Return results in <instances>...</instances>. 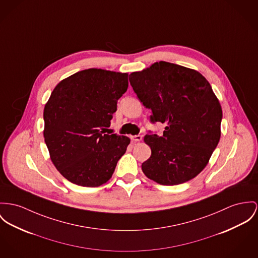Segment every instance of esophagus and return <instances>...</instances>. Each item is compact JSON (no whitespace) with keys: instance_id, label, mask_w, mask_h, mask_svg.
<instances>
[{"instance_id":"1","label":"esophagus","mask_w":258,"mask_h":258,"mask_svg":"<svg viewBox=\"0 0 258 258\" xmlns=\"http://www.w3.org/2000/svg\"><path fill=\"white\" fill-rule=\"evenodd\" d=\"M131 139L133 141H141L142 140V136L138 135V136H134V137H131Z\"/></svg>"}]
</instances>
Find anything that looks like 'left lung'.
I'll list each match as a JSON object with an SVG mask.
<instances>
[{"instance_id":"obj_1","label":"left lung","mask_w":258,"mask_h":258,"mask_svg":"<svg viewBox=\"0 0 258 258\" xmlns=\"http://www.w3.org/2000/svg\"><path fill=\"white\" fill-rule=\"evenodd\" d=\"M140 102L151 109V122H166L163 136L144 141L151 156L142 163L147 178L176 185L205 168L221 137L222 108L211 85L199 72L168 61L130 75Z\"/></svg>"}]
</instances>
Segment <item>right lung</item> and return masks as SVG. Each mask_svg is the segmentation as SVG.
I'll list each match as a JSON object with an SVG mask.
<instances>
[{
    "label": "right lung",
    "instance_id": "obj_1",
    "mask_svg": "<svg viewBox=\"0 0 258 258\" xmlns=\"http://www.w3.org/2000/svg\"><path fill=\"white\" fill-rule=\"evenodd\" d=\"M127 74L88 69L61 80L44 108V139L59 173L73 183L96 187L108 181L131 140L106 135Z\"/></svg>",
    "mask_w": 258,
    "mask_h": 258
}]
</instances>
